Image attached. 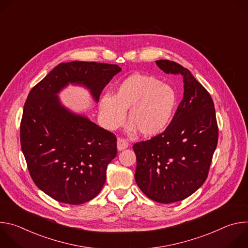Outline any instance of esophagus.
<instances>
[{
  "instance_id": "1",
  "label": "esophagus",
  "mask_w": 248,
  "mask_h": 248,
  "mask_svg": "<svg viewBox=\"0 0 248 248\" xmlns=\"http://www.w3.org/2000/svg\"><path fill=\"white\" fill-rule=\"evenodd\" d=\"M128 146V143L127 141L123 139V138H119L118 139V142H117V147H118V150L119 151H122V150H124L125 148H127Z\"/></svg>"
}]
</instances>
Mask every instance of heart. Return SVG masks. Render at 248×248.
Instances as JSON below:
<instances>
[{"label": "heart", "instance_id": "b5f03b06", "mask_svg": "<svg viewBox=\"0 0 248 248\" xmlns=\"http://www.w3.org/2000/svg\"><path fill=\"white\" fill-rule=\"evenodd\" d=\"M175 106L176 93L171 86L155 77L134 74L117 86L112 97L100 99L99 115L103 125L114 130L123 124L127 111L129 131L155 136L169 125Z\"/></svg>", "mask_w": 248, "mask_h": 248}]
</instances>
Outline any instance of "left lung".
I'll list each match as a JSON object with an SVG mask.
<instances>
[{
	"instance_id": "left-lung-1",
	"label": "left lung",
	"mask_w": 248,
	"mask_h": 248,
	"mask_svg": "<svg viewBox=\"0 0 248 248\" xmlns=\"http://www.w3.org/2000/svg\"><path fill=\"white\" fill-rule=\"evenodd\" d=\"M156 63L166 74L182 76L184 98L161 134L133 145L134 178L146 196L169 204L187 198L206 181L218 125L213 100L189 70L172 61Z\"/></svg>"
}]
</instances>
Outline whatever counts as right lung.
<instances>
[{
    "label": "right lung",
    "instance_id": "obj_1",
    "mask_svg": "<svg viewBox=\"0 0 248 248\" xmlns=\"http://www.w3.org/2000/svg\"><path fill=\"white\" fill-rule=\"evenodd\" d=\"M122 68L117 64L61 62L35 85L24 104L21 150L33 182L53 199L78 205L93 199L117 156L116 136L62 105L69 84L86 88L94 102Z\"/></svg>",
    "mask_w": 248,
    "mask_h": 248
}]
</instances>
